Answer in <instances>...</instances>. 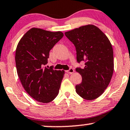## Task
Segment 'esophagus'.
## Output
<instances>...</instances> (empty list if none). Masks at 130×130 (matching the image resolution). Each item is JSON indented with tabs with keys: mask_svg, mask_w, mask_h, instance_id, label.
<instances>
[{
	"mask_svg": "<svg viewBox=\"0 0 130 130\" xmlns=\"http://www.w3.org/2000/svg\"><path fill=\"white\" fill-rule=\"evenodd\" d=\"M74 72V69H73V68H70L69 70H67V73H69V74H72V73H73Z\"/></svg>",
	"mask_w": 130,
	"mask_h": 130,
	"instance_id": "34e87169",
	"label": "esophagus"
}]
</instances>
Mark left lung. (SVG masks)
Here are the masks:
<instances>
[{
	"label": "left lung",
	"instance_id": "1",
	"mask_svg": "<svg viewBox=\"0 0 130 130\" xmlns=\"http://www.w3.org/2000/svg\"><path fill=\"white\" fill-rule=\"evenodd\" d=\"M74 44L78 63L85 62L84 68H76L82 82L76 91L85 100H94L104 92L114 70L113 50L105 34L97 26L88 25L65 32Z\"/></svg>",
	"mask_w": 130,
	"mask_h": 130
}]
</instances>
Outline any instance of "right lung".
I'll use <instances>...</instances> for the list:
<instances>
[{
  "mask_svg": "<svg viewBox=\"0 0 130 130\" xmlns=\"http://www.w3.org/2000/svg\"><path fill=\"white\" fill-rule=\"evenodd\" d=\"M63 36L60 31L32 28L17 46L15 60L19 77L26 93L40 102L49 103L59 94L64 71L45 65L50 51Z\"/></svg>",
  "mask_w": 130,
  "mask_h": 130,
  "instance_id": "obj_1",
  "label": "right lung"
}]
</instances>
